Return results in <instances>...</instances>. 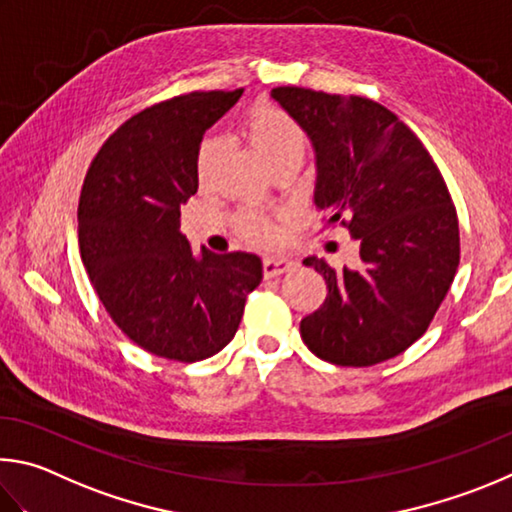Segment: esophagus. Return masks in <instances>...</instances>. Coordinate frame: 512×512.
Returning a JSON list of instances; mask_svg holds the SVG:
<instances>
[{
    "label": "esophagus",
    "mask_w": 512,
    "mask_h": 512,
    "mask_svg": "<svg viewBox=\"0 0 512 512\" xmlns=\"http://www.w3.org/2000/svg\"><path fill=\"white\" fill-rule=\"evenodd\" d=\"M294 267H297V263H294L292 258H285V256H270L263 261V272L267 279L290 272V270H294Z\"/></svg>",
    "instance_id": "esophagus-1"
}]
</instances>
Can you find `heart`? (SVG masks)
Wrapping results in <instances>:
<instances>
[{
  "instance_id": "b5f03b06",
  "label": "heart",
  "mask_w": 512,
  "mask_h": 512,
  "mask_svg": "<svg viewBox=\"0 0 512 512\" xmlns=\"http://www.w3.org/2000/svg\"><path fill=\"white\" fill-rule=\"evenodd\" d=\"M247 134L258 155L272 168L283 164V161H301L306 155V132L288 112L279 110V107H261V110L251 114L247 121ZM215 157H218V141L213 137L202 139L195 155V177L200 186L209 184ZM236 231L251 245L258 247L274 245L281 236L276 220L254 209H245L236 215Z\"/></svg>"
}]
</instances>
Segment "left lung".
<instances>
[{
	"label": "left lung",
	"mask_w": 512,
	"mask_h": 512,
	"mask_svg": "<svg viewBox=\"0 0 512 512\" xmlns=\"http://www.w3.org/2000/svg\"><path fill=\"white\" fill-rule=\"evenodd\" d=\"M272 98L315 150V204L360 242L362 265L324 274V306L301 321L321 360L371 366L416 342L441 308L459 267V220L441 170L387 107L362 96L276 87Z\"/></svg>",
	"instance_id": "1"
}]
</instances>
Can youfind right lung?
I'll return each mask as SVG.
<instances>
[{"mask_svg": "<svg viewBox=\"0 0 512 512\" xmlns=\"http://www.w3.org/2000/svg\"><path fill=\"white\" fill-rule=\"evenodd\" d=\"M240 96L193 92L132 116L98 150L80 193L78 247L98 299L134 344L166 360L220 353L263 281L256 254H195L179 231L204 132Z\"/></svg>", "mask_w": 512, "mask_h": 512, "instance_id": "1", "label": "right lung"}]
</instances>
